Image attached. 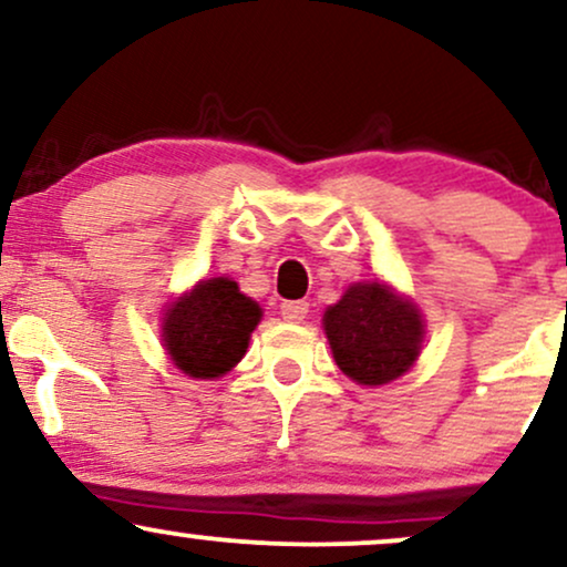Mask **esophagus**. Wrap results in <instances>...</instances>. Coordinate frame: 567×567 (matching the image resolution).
Segmentation results:
<instances>
[{
  "mask_svg": "<svg viewBox=\"0 0 567 567\" xmlns=\"http://www.w3.org/2000/svg\"><path fill=\"white\" fill-rule=\"evenodd\" d=\"M282 319H288V322H303L306 313H309V303L306 301H285L282 306Z\"/></svg>",
  "mask_w": 567,
  "mask_h": 567,
  "instance_id": "1",
  "label": "esophagus"
}]
</instances>
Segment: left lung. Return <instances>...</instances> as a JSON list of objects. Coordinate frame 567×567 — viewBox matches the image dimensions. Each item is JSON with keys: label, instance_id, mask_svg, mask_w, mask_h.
I'll list each match as a JSON object with an SVG mask.
<instances>
[{"label": "left lung", "instance_id": "left-lung-1", "mask_svg": "<svg viewBox=\"0 0 567 567\" xmlns=\"http://www.w3.org/2000/svg\"><path fill=\"white\" fill-rule=\"evenodd\" d=\"M322 324L336 364L359 385H385L412 370L425 338L417 306L380 279L351 285Z\"/></svg>", "mask_w": 567, "mask_h": 567}]
</instances>
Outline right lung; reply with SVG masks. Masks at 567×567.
<instances>
[{
    "instance_id": "1",
    "label": "right lung",
    "mask_w": 567,
    "mask_h": 567,
    "mask_svg": "<svg viewBox=\"0 0 567 567\" xmlns=\"http://www.w3.org/2000/svg\"><path fill=\"white\" fill-rule=\"evenodd\" d=\"M258 322L261 306L240 292L235 279L210 277L168 306L163 346L176 370L197 380H214L245 357Z\"/></svg>"
}]
</instances>
